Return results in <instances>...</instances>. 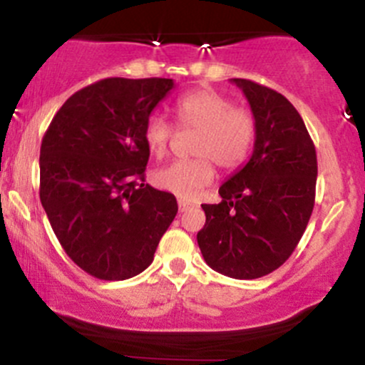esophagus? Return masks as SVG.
<instances>
[{
    "label": "esophagus",
    "instance_id": "34e87169",
    "mask_svg": "<svg viewBox=\"0 0 365 365\" xmlns=\"http://www.w3.org/2000/svg\"><path fill=\"white\" fill-rule=\"evenodd\" d=\"M195 204H192L190 200H185V199H178V209L180 211H187V209H190V207H194Z\"/></svg>",
    "mask_w": 365,
    "mask_h": 365
}]
</instances>
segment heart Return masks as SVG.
I'll list each match as a JSON object with an SVG mask.
<instances>
[{
  "instance_id": "obj_1",
  "label": "heart",
  "mask_w": 365,
  "mask_h": 365,
  "mask_svg": "<svg viewBox=\"0 0 365 365\" xmlns=\"http://www.w3.org/2000/svg\"><path fill=\"white\" fill-rule=\"evenodd\" d=\"M180 125L199 128L194 154L159 168L154 183L163 190L190 199L215 178L212 159L221 168H237L245 161L255 139L252 113L235 108L226 96L211 89H199L182 96L175 104ZM175 128L165 116L150 115L144 125V140L149 153L163 156L173 139Z\"/></svg>"
}]
</instances>
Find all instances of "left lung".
<instances>
[{
    "label": "left lung",
    "mask_w": 365,
    "mask_h": 365,
    "mask_svg": "<svg viewBox=\"0 0 365 365\" xmlns=\"http://www.w3.org/2000/svg\"><path fill=\"white\" fill-rule=\"evenodd\" d=\"M255 120L252 156L220 187V204H202L197 244L207 266L235 279L273 273L307 228L316 199L317 159L302 116L284 96L232 78Z\"/></svg>",
    "instance_id": "obj_1"
}]
</instances>
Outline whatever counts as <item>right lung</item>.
<instances>
[{"label":"right lung","instance_id":"1","mask_svg":"<svg viewBox=\"0 0 365 365\" xmlns=\"http://www.w3.org/2000/svg\"><path fill=\"white\" fill-rule=\"evenodd\" d=\"M171 78H104L68 98L41 144V204L68 257L99 279H128L153 262L178 211L144 183V125Z\"/></svg>","mask_w":365,"mask_h":365}]
</instances>
